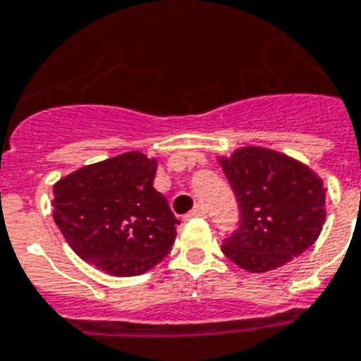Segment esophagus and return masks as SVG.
I'll return each instance as SVG.
<instances>
[{
  "mask_svg": "<svg viewBox=\"0 0 361 361\" xmlns=\"http://www.w3.org/2000/svg\"><path fill=\"white\" fill-rule=\"evenodd\" d=\"M206 215H208L206 208H204V206H197V208L191 209V212L185 215V219H192V217H206Z\"/></svg>",
  "mask_w": 361,
  "mask_h": 361,
  "instance_id": "esophagus-1",
  "label": "esophagus"
}]
</instances>
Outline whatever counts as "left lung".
I'll use <instances>...</instances> for the list:
<instances>
[{
	"label": "left lung",
	"instance_id": "8db88e82",
	"mask_svg": "<svg viewBox=\"0 0 361 361\" xmlns=\"http://www.w3.org/2000/svg\"><path fill=\"white\" fill-rule=\"evenodd\" d=\"M240 225L223 252L240 268L264 274L300 257L319 238L326 217L322 180L305 164L266 147H241L221 159Z\"/></svg>",
	"mask_w": 361,
	"mask_h": 361
}]
</instances>
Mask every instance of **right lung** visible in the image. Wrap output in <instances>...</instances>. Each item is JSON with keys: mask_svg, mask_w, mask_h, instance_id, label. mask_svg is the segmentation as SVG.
I'll use <instances>...</instances> for the list:
<instances>
[{"mask_svg": "<svg viewBox=\"0 0 361 361\" xmlns=\"http://www.w3.org/2000/svg\"><path fill=\"white\" fill-rule=\"evenodd\" d=\"M155 159L129 152L82 166L54 185V221L82 260L130 277L169 255L180 221L155 191Z\"/></svg>", "mask_w": 361, "mask_h": 361, "instance_id": "1", "label": "right lung"}]
</instances>
